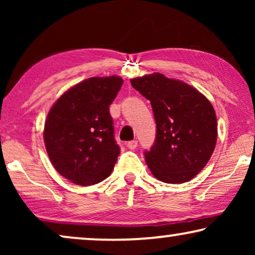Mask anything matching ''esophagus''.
Returning a JSON list of instances; mask_svg holds the SVG:
<instances>
[{"label": "esophagus", "instance_id": "obj_1", "mask_svg": "<svg viewBox=\"0 0 255 255\" xmlns=\"http://www.w3.org/2000/svg\"><path fill=\"white\" fill-rule=\"evenodd\" d=\"M137 145H138V141L137 140H131V141H128V144H127V146L130 149H134L135 147H137Z\"/></svg>", "mask_w": 255, "mask_h": 255}]
</instances>
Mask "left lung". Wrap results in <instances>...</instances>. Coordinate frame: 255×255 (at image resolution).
<instances>
[{"label":"left lung","instance_id":"1","mask_svg":"<svg viewBox=\"0 0 255 255\" xmlns=\"http://www.w3.org/2000/svg\"><path fill=\"white\" fill-rule=\"evenodd\" d=\"M151 102L156 124L154 144L145 160L166 183L190 181L204 168L217 141V118L207 97L179 80L153 73L131 80Z\"/></svg>","mask_w":255,"mask_h":255}]
</instances>
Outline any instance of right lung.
<instances>
[{"instance_id": "add662e5", "label": "right lung", "mask_w": 255, "mask_h": 255, "mask_svg": "<svg viewBox=\"0 0 255 255\" xmlns=\"http://www.w3.org/2000/svg\"><path fill=\"white\" fill-rule=\"evenodd\" d=\"M123 80L90 78L67 90L51 108L44 128L47 154L58 173L92 186L113 172L121 148L109 107Z\"/></svg>"}]
</instances>
